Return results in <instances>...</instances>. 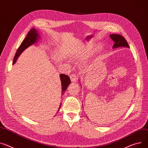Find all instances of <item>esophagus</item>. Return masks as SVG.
Masks as SVG:
<instances>
[{"label":"esophagus","instance_id":"34e87169","mask_svg":"<svg viewBox=\"0 0 148 148\" xmlns=\"http://www.w3.org/2000/svg\"><path fill=\"white\" fill-rule=\"evenodd\" d=\"M70 78H71V80L72 82H75L77 79V76L75 73H72L71 75H70Z\"/></svg>","mask_w":148,"mask_h":148}]
</instances>
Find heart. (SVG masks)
<instances>
[{"label": "heart", "instance_id": "obj_1", "mask_svg": "<svg viewBox=\"0 0 148 148\" xmlns=\"http://www.w3.org/2000/svg\"><path fill=\"white\" fill-rule=\"evenodd\" d=\"M88 49H81L73 55V58L75 59H82L86 56V54L88 53Z\"/></svg>", "mask_w": 148, "mask_h": 148}]
</instances>
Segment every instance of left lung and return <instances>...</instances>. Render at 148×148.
I'll return each mask as SVG.
<instances>
[{"label":"left lung","mask_w":148,"mask_h":148,"mask_svg":"<svg viewBox=\"0 0 148 148\" xmlns=\"http://www.w3.org/2000/svg\"><path fill=\"white\" fill-rule=\"evenodd\" d=\"M110 37L112 40L115 42L113 45V49H116L119 47H126L127 48L130 47L127 41L123 36L119 34H111Z\"/></svg>","instance_id":"1"}]
</instances>
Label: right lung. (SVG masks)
Here are the masks:
<instances>
[{
	"instance_id": "add662e5",
	"label": "right lung",
	"mask_w": 148,
	"mask_h": 148,
	"mask_svg": "<svg viewBox=\"0 0 148 148\" xmlns=\"http://www.w3.org/2000/svg\"><path fill=\"white\" fill-rule=\"evenodd\" d=\"M38 37V35L37 33V31L34 28L31 29L28 32L26 38L23 40V41L22 42V43L20 45V46L18 47V49L16 52V54L14 56V59L13 60L12 64H14L16 62L17 58H18L19 56L22 51H23L25 49H26L27 47L30 46L31 45L33 44L34 43H35L37 41ZM60 80H61V83H62V95L64 94V92L66 90L67 86H69V85L71 84V79H70V77L67 75L63 74V73L60 75ZM60 106H62L61 104H60ZM60 106H59V108H60ZM59 110V109H58V110Z\"/></svg>"
}]
</instances>
